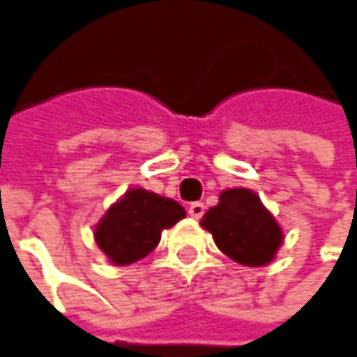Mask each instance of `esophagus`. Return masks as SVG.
Masks as SVG:
<instances>
[{"mask_svg": "<svg viewBox=\"0 0 357 357\" xmlns=\"http://www.w3.org/2000/svg\"><path fill=\"white\" fill-rule=\"evenodd\" d=\"M203 213H204V204L203 203H191V204H189V216H191V218L199 220V218L203 216Z\"/></svg>", "mask_w": 357, "mask_h": 357, "instance_id": "esophagus-1", "label": "esophagus"}]
</instances>
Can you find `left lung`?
<instances>
[{
  "label": "left lung",
  "mask_w": 357,
  "mask_h": 357,
  "mask_svg": "<svg viewBox=\"0 0 357 357\" xmlns=\"http://www.w3.org/2000/svg\"><path fill=\"white\" fill-rule=\"evenodd\" d=\"M201 226L213 234L224 255L243 266L268 265L282 248V226L261 197L248 187L224 189L218 204L201 218Z\"/></svg>",
  "instance_id": "obj_1"
}]
</instances>
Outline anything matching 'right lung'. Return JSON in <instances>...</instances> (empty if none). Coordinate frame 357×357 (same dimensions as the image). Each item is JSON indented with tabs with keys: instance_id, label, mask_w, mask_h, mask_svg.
I'll return each instance as SVG.
<instances>
[{
	"instance_id": "obj_1",
	"label": "right lung",
	"mask_w": 357,
	"mask_h": 357,
	"mask_svg": "<svg viewBox=\"0 0 357 357\" xmlns=\"http://www.w3.org/2000/svg\"><path fill=\"white\" fill-rule=\"evenodd\" d=\"M185 218V208L174 199L143 187H131L94 226V241L109 263L131 265L149 255L162 231Z\"/></svg>"
}]
</instances>
